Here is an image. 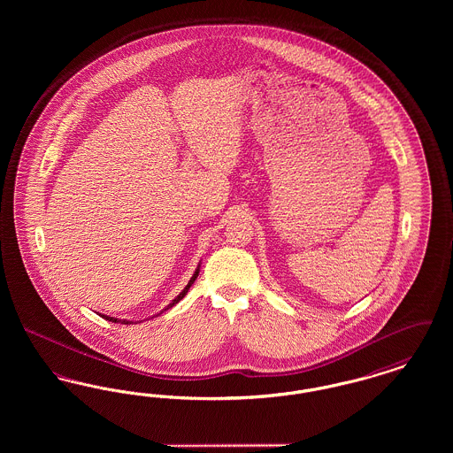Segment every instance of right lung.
Wrapping results in <instances>:
<instances>
[{
	"label": "right lung",
	"instance_id": "obj_1",
	"mask_svg": "<svg viewBox=\"0 0 453 453\" xmlns=\"http://www.w3.org/2000/svg\"><path fill=\"white\" fill-rule=\"evenodd\" d=\"M198 272H200V265H198V266H196V270H195L194 277H192V279H190V281H188V283H187V287H185V288H183V290H181V292H180V296H176V297H174V299H173V301L170 302V305H168V307H166V309H170V307H173V305H174V303H178V302L181 301V299H183V297H185V296H187V292H188V290H190V287H192V283H194V281L196 280V277H198ZM166 309H165V311H166ZM161 312H163V311H161ZM161 312H159V314H161ZM100 316H102V318H105V319H107V321H110V323L132 324V321H126V319H124V321H122V319H117V318H110V316H104V314H100Z\"/></svg>",
	"mask_w": 453,
	"mask_h": 453
}]
</instances>
